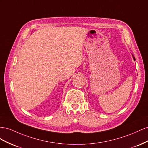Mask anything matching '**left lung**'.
<instances>
[{
  "label": "left lung",
  "instance_id": "8db88e82",
  "mask_svg": "<svg viewBox=\"0 0 148 148\" xmlns=\"http://www.w3.org/2000/svg\"><path fill=\"white\" fill-rule=\"evenodd\" d=\"M133 59H134V61H135V58H134V56H133Z\"/></svg>",
  "mask_w": 148,
  "mask_h": 148
}]
</instances>
